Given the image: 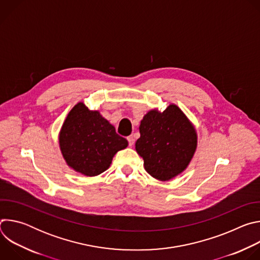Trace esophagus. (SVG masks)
Here are the masks:
<instances>
[{
  "instance_id": "1",
  "label": "esophagus",
  "mask_w": 260,
  "mask_h": 260,
  "mask_svg": "<svg viewBox=\"0 0 260 260\" xmlns=\"http://www.w3.org/2000/svg\"><path fill=\"white\" fill-rule=\"evenodd\" d=\"M127 141H128V144H129V146L132 147V146L134 145V142H135V140H134V137H133V136H128V137H127Z\"/></svg>"
}]
</instances>
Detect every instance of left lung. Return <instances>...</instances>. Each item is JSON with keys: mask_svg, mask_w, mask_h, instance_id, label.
<instances>
[{"mask_svg": "<svg viewBox=\"0 0 260 260\" xmlns=\"http://www.w3.org/2000/svg\"><path fill=\"white\" fill-rule=\"evenodd\" d=\"M139 131L136 151L150 176L170 181L187 169L198 148V133L177 105L170 104L162 112L148 111Z\"/></svg>", "mask_w": 260, "mask_h": 260, "instance_id": "8db88e82", "label": "left lung"}]
</instances>
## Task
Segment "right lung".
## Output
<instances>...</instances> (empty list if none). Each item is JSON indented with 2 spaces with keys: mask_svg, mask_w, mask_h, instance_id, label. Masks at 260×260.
I'll use <instances>...</instances> for the list:
<instances>
[{
  "mask_svg": "<svg viewBox=\"0 0 260 260\" xmlns=\"http://www.w3.org/2000/svg\"><path fill=\"white\" fill-rule=\"evenodd\" d=\"M58 144L69 168L86 177H94L110 168L114 155L125 149L128 142L116 134L115 127L100 111L89 110L79 102L62 123Z\"/></svg>",
  "mask_w": 260,
  "mask_h": 260,
  "instance_id": "right-lung-1",
  "label": "right lung"
}]
</instances>
